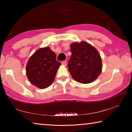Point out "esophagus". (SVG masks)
Masks as SVG:
<instances>
[{
    "instance_id": "esophagus-1",
    "label": "esophagus",
    "mask_w": 132,
    "mask_h": 132,
    "mask_svg": "<svg viewBox=\"0 0 132 132\" xmlns=\"http://www.w3.org/2000/svg\"><path fill=\"white\" fill-rule=\"evenodd\" d=\"M62 64H63V66H66V64H67V62H66V61H63L62 62Z\"/></svg>"
}]
</instances>
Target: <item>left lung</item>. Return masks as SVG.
<instances>
[{"instance_id": "8db88e82", "label": "left lung", "mask_w": 132, "mask_h": 132, "mask_svg": "<svg viewBox=\"0 0 132 132\" xmlns=\"http://www.w3.org/2000/svg\"><path fill=\"white\" fill-rule=\"evenodd\" d=\"M71 55L68 67L71 77L82 84L94 81L102 71V60L98 51L85 41L70 44Z\"/></svg>"}]
</instances>
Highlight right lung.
<instances>
[{
	"instance_id": "1",
	"label": "right lung",
	"mask_w": 132,
	"mask_h": 132,
	"mask_svg": "<svg viewBox=\"0 0 132 132\" xmlns=\"http://www.w3.org/2000/svg\"><path fill=\"white\" fill-rule=\"evenodd\" d=\"M61 62L56 61V55L50 47L37 50L28 59L26 75L31 84L39 88H46L54 81Z\"/></svg>"
}]
</instances>
